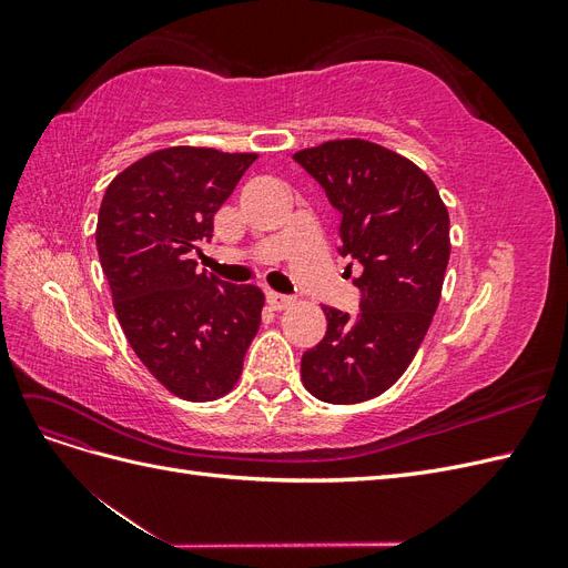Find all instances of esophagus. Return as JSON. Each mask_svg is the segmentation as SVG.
<instances>
[{"label": "esophagus", "instance_id": "34e87169", "mask_svg": "<svg viewBox=\"0 0 568 568\" xmlns=\"http://www.w3.org/2000/svg\"><path fill=\"white\" fill-rule=\"evenodd\" d=\"M291 303H294V298L286 294H274V291H270L267 294V305L272 307V311H284V307H288Z\"/></svg>", "mask_w": 568, "mask_h": 568}]
</instances>
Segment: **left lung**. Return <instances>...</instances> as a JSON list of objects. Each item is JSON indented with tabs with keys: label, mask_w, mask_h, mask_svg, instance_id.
Wrapping results in <instances>:
<instances>
[{
	"label": "left lung",
	"mask_w": 568,
	"mask_h": 568,
	"mask_svg": "<svg viewBox=\"0 0 568 568\" xmlns=\"http://www.w3.org/2000/svg\"><path fill=\"white\" fill-rule=\"evenodd\" d=\"M294 161L341 215L338 253L363 265L359 313L324 307L303 384L324 403H365L400 379L428 332L450 257L448 209L426 173L379 144L336 140Z\"/></svg>",
	"instance_id": "8db88e82"
}]
</instances>
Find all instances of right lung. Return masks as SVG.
Masks as SVG:
<instances>
[{
	"mask_svg": "<svg viewBox=\"0 0 568 568\" xmlns=\"http://www.w3.org/2000/svg\"><path fill=\"white\" fill-rule=\"evenodd\" d=\"M255 153L173 146L125 168L106 189L97 251L132 351L184 400L232 390L261 326L263 291L199 270L192 251Z\"/></svg>",
	"mask_w": 568,
	"mask_h": 568,
	"instance_id": "1",
	"label": "right lung"
}]
</instances>
